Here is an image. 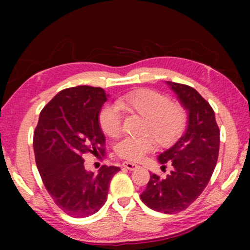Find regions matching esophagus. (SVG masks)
I'll use <instances>...</instances> for the list:
<instances>
[{"mask_svg": "<svg viewBox=\"0 0 250 250\" xmlns=\"http://www.w3.org/2000/svg\"><path fill=\"white\" fill-rule=\"evenodd\" d=\"M123 166H124L125 168L128 169V170H134L139 167L138 165H136V164H133V163H129V162H125L124 164H123Z\"/></svg>", "mask_w": 250, "mask_h": 250, "instance_id": "esophagus-1", "label": "esophagus"}]
</instances>
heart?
<instances>
[{"instance_id":"b5f03b06","label":"heart","mask_w":250,"mask_h":250,"mask_svg":"<svg viewBox=\"0 0 250 250\" xmlns=\"http://www.w3.org/2000/svg\"><path fill=\"white\" fill-rule=\"evenodd\" d=\"M117 104L123 110L138 114L143 117L142 133L139 138L122 139L116 145V153L129 162H138L152 151L157 143L167 146L183 131L187 114L176 102L168 101L165 95L152 90H139L118 99ZM99 122L105 135L118 136L122 132V115L116 105L105 104L99 115Z\"/></svg>"}]
</instances>
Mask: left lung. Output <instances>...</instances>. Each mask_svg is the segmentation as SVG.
I'll return each instance as SVG.
<instances>
[{"mask_svg": "<svg viewBox=\"0 0 250 250\" xmlns=\"http://www.w3.org/2000/svg\"><path fill=\"white\" fill-rule=\"evenodd\" d=\"M166 84L188 111V125L181 138L158 156L162 165L172 164L170 173L165 179L151 174L140 197L153 210L176 214L187 209L209 182L217 163L220 129L213 108L193 87Z\"/></svg>", "mask_w": 250, "mask_h": 250, "instance_id": "left-lung-1", "label": "left lung"}]
</instances>
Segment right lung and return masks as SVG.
Returning <instances> with one entry per match:
<instances>
[{
  "label": "right lung",
  "instance_id": "add662e5",
  "mask_svg": "<svg viewBox=\"0 0 250 250\" xmlns=\"http://www.w3.org/2000/svg\"><path fill=\"white\" fill-rule=\"evenodd\" d=\"M104 88L76 86L60 91L41 111L34 132L37 169L57 206L71 217L97 213L107 201L119 167L104 165L98 174L84 167V153H104L99 115L108 100Z\"/></svg>",
  "mask_w": 250,
  "mask_h": 250
}]
</instances>
